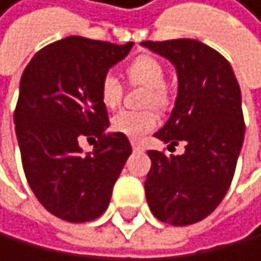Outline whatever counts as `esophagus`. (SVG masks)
<instances>
[{
    "mask_svg": "<svg viewBox=\"0 0 261 261\" xmlns=\"http://www.w3.org/2000/svg\"><path fill=\"white\" fill-rule=\"evenodd\" d=\"M132 146H133V150H136V151H140V150H143V145L140 143V141H132Z\"/></svg>",
    "mask_w": 261,
    "mask_h": 261,
    "instance_id": "34e87169",
    "label": "esophagus"
}]
</instances>
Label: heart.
<instances>
[{
	"label": "heart",
	"mask_w": 261,
	"mask_h": 261,
	"mask_svg": "<svg viewBox=\"0 0 261 261\" xmlns=\"http://www.w3.org/2000/svg\"><path fill=\"white\" fill-rule=\"evenodd\" d=\"M128 76L132 83L148 88L145 105L163 108L168 105V93L165 88V68L156 58L141 55L128 66ZM123 86L113 73H107L99 81V99L108 110H115L121 103ZM158 126V115L153 110L120 111L111 120V129L132 140H140Z\"/></svg>",
	"instance_id": "b5f03b06"
}]
</instances>
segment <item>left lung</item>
<instances>
[{
	"label": "left lung",
	"mask_w": 261,
	"mask_h": 261,
	"mask_svg": "<svg viewBox=\"0 0 261 261\" xmlns=\"http://www.w3.org/2000/svg\"><path fill=\"white\" fill-rule=\"evenodd\" d=\"M176 69L178 93L168 121L154 136L183 154L150 150L146 201L160 222L185 226L220 205L235 175L245 138L242 93L235 73L218 51L196 39L143 41Z\"/></svg>",
	"instance_id": "8db88e82"
}]
</instances>
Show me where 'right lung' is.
<instances>
[{"mask_svg":"<svg viewBox=\"0 0 261 261\" xmlns=\"http://www.w3.org/2000/svg\"><path fill=\"white\" fill-rule=\"evenodd\" d=\"M132 48L68 36L39 49L21 76L14 125L26 180L39 203L66 222L101 217L132 154L125 135L107 133L99 99V81ZM83 136L98 138L93 153L81 150Z\"/></svg>","mask_w":261,"mask_h":261,"instance_id":"obj_1","label":"right lung"}]
</instances>
